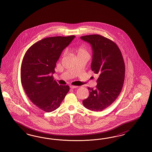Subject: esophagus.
<instances>
[{
    "label": "esophagus",
    "mask_w": 152,
    "mask_h": 152,
    "mask_svg": "<svg viewBox=\"0 0 152 152\" xmlns=\"http://www.w3.org/2000/svg\"><path fill=\"white\" fill-rule=\"evenodd\" d=\"M69 88H78V86H73V85H70V86H69Z\"/></svg>",
    "instance_id": "obj_1"
}]
</instances>
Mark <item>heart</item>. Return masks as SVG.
<instances>
[{
    "label": "heart",
    "instance_id": "b5f03b06",
    "mask_svg": "<svg viewBox=\"0 0 152 152\" xmlns=\"http://www.w3.org/2000/svg\"><path fill=\"white\" fill-rule=\"evenodd\" d=\"M87 53V51L85 48L83 47H79L77 50V54H80V53ZM66 51H65L64 52V55H66Z\"/></svg>",
    "mask_w": 152,
    "mask_h": 152
}]
</instances>
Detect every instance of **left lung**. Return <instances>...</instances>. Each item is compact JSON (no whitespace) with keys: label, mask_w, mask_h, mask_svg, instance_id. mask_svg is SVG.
I'll use <instances>...</instances> for the list:
<instances>
[{"label":"left lung","mask_w":152,"mask_h":152,"mask_svg":"<svg viewBox=\"0 0 152 152\" xmlns=\"http://www.w3.org/2000/svg\"><path fill=\"white\" fill-rule=\"evenodd\" d=\"M80 38L88 43L92 51L91 68L99 75L96 86L88 88L89 96L83 101L86 109L101 111L119 95L125 78V64L119 47L114 42L99 34Z\"/></svg>","instance_id":"1"}]
</instances>
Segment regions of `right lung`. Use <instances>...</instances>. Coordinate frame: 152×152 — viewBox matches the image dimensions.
Masks as SVG:
<instances>
[{
  "label": "right lung",
  "mask_w": 152,
  "mask_h": 152,
  "mask_svg": "<svg viewBox=\"0 0 152 152\" xmlns=\"http://www.w3.org/2000/svg\"><path fill=\"white\" fill-rule=\"evenodd\" d=\"M75 38L48 37L31 46L24 56L21 67V82L28 97L45 112L60 106L69 88L59 85L53 80L56 62L63 50Z\"/></svg>",
  "instance_id": "add662e5"
}]
</instances>
